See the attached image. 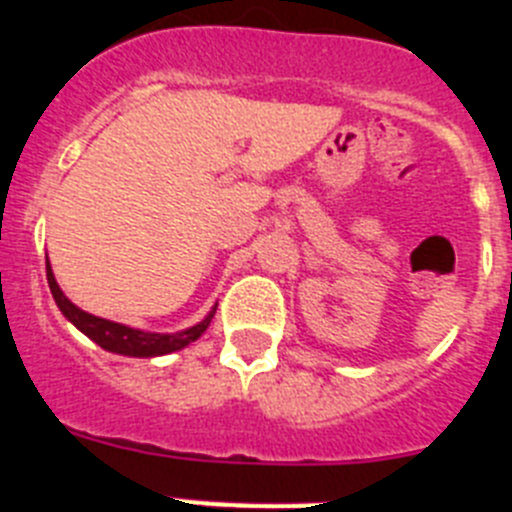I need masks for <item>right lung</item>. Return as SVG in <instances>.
<instances>
[{"label":"right lung","instance_id":"add662e5","mask_svg":"<svg viewBox=\"0 0 512 512\" xmlns=\"http://www.w3.org/2000/svg\"><path fill=\"white\" fill-rule=\"evenodd\" d=\"M45 271H48V287H51V295L53 300H56L58 310L63 312V318L69 320V323H74L84 336L92 338L97 346H102L104 351H110V354L135 356V359H153V356L174 354V351H182L184 346L197 341V338L207 330V325L212 323V318H215L217 305H212V310L207 312L205 320H200V323L192 325V328L176 330V333H148V330L115 323V320L97 318V315H92V312L76 307L69 297L63 295V289L58 287L48 256H45Z\"/></svg>","mask_w":512,"mask_h":512}]
</instances>
